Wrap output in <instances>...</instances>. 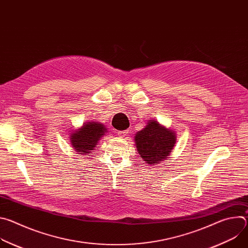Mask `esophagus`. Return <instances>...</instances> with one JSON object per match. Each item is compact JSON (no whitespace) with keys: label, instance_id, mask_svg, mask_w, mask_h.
<instances>
[{"label":"esophagus","instance_id":"34e87169","mask_svg":"<svg viewBox=\"0 0 248 248\" xmlns=\"http://www.w3.org/2000/svg\"><path fill=\"white\" fill-rule=\"evenodd\" d=\"M126 134H128V129L123 130V131H118V135H120V136H124Z\"/></svg>","mask_w":248,"mask_h":248}]
</instances>
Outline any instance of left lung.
I'll list each match as a JSON object with an SVG mask.
<instances>
[{
    "mask_svg": "<svg viewBox=\"0 0 248 248\" xmlns=\"http://www.w3.org/2000/svg\"><path fill=\"white\" fill-rule=\"evenodd\" d=\"M134 138L140 157L150 165L167 159L176 140L173 131L160 125L156 121H150L142 130L135 134Z\"/></svg>",
    "mask_w": 248,
    "mask_h": 248,
    "instance_id": "8db88e82",
    "label": "left lung"
}]
</instances>
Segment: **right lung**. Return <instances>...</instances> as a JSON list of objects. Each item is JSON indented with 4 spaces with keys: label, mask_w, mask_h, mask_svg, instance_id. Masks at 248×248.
<instances>
[{
    "label": "right lung",
    "mask_w": 248,
    "mask_h": 248,
    "mask_svg": "<svg viewBox=\"0 0 248 248\" xmlns=\"http://www.w3.org/2000/svg\"><path fill=\"white\" fill-rule=\"evenodd\" d=\"M106 128L102 124L90 122L84 124L80 129H78L70 135V142L78 152L87 154L94 150L99 139L105 134Z\"/></svg>",
    "instance_id": "obj_1"
}]
</instances>
